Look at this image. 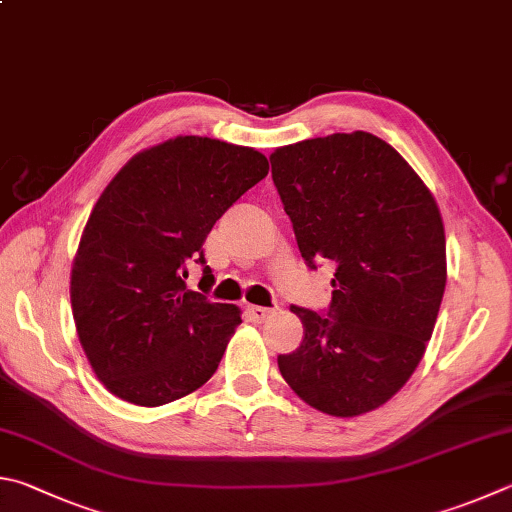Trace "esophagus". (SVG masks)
I'll use <instances>...</instances> for the list:
<instances>
[{
  "label": "esophagus",
  "mask_w": 512,
  "mask_h": 512,
  "mask_svg": "<svg viewBox=\"0 0 512 512\" xmlns=\"http://www.w3.org/2000/svg\"><path fill=\"white\" fill-rule=\"evenodd\" d=\"M246 313L250 315V320H255V322H264L273 315L271 309H266V306H255V304H250Z\"/></svg>",
  "instance_id": "obj_1"
}]
</instances>
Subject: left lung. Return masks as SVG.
Here are the masks:
<instances>
[{
	"instance_id": "obj_1",
	"label": "left lung",
	"mask_w": 512,
	"mask_h": 512,
	"mask_svg": "<svg viewBox=\"0 0 512 512\" xmlns=\"http://www.w3.org/2000/svg\"><path fill=\"white\" fill-rule=\"evenodd\" d=\"M271 167L304 262L336 266L327 315L291 306L304 338L277 367L318 412L376 410L432 338L448 280L441 210L412 165L367 132L277 147Z\"/></svg>"
}]
</instances>
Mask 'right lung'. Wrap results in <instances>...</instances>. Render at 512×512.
Wrapping results in <instances>:
<instances>
[{"instance_id":"add662e5","label":"right lung","mask_w":512,"mask_h":512,"mask_svg":"<svg viewBox=\"0 0 512 512\" xmlns=\"http://www.w3.org/2000/svg\"><path fill=\"white\" fill-rule=\"evenodd\" d=\"M268 174L253 147L176 136L134 154L102 190L71 266V309L111 394L159 407L215 374L241 324L235 304L185 286L217 219ZM215 282L203 268V291Z\"/></svg>"}]
</instances>
